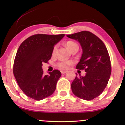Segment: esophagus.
Returning <instances> with one entry per match:
<instances>
[{
  "label": "esophagus",
  "instance_id": "1",
  "mask_svg": "<svg viewBox=\"0 0 125 125\" xmlns=\"http://www.w3.org/2000/svg\"><path fill=\"white\" fill-rule=\"evenodd\" d=\"M61 73H62V74H65V73H66V71H61Z\"/></svg>",
  "mask_w": 125,
  "mask_h": 125
}]
</instances>
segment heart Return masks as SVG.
Here are the masks:
<instances>
[{
	"instance_id": "heart-1",
	"label": "heart",
	"mask_w": 125,
	"mask_h": 125,
	"mask_svg": "<svg viewBox=\"0 0 125 125\" xmlns=\"http://www.w3.org/2000/svg\"><path fill=\"white\" fill-rule=\"evenodd\" d=\"M66 46L67 48L69 49V51H71V52L73 50H74L75 49H78V46L77 44H76V42H72V41H68L66 42ZM57 48V47L55 46L53 48V53H54L55 52ZM71 64H72V61H60V62H58L57 65L59 68H60L61 69H66L68 68V66L71 65Z\"/></svg>"
}]
</instances>
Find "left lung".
Instances as JSON below:
<instances>
[{"label":"left lung","mask_w":125,"mask_h":125,"mask_svg":"<svg viewBox=\"0 0 125 125\" xmlns=\"http://www.w3.org/2000/svg\"><path fill=\"white\" fill-rule=\"evenodd\" d=\"M66 36L80 42L83 49L77 69L85 70V76H77L71 84L73 93L89 101L102 93L110 78L112 68L106 47L97 36L89 31H81Z\"/></svg>","instance_id":"obj_1"}]
</instances>
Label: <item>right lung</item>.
<instances>
[{
    "instance_id": "add662e5",
    "label": "right lung",
    "mask_w": 125,
    "mask_h": 125,
    "mask_svg": "<svg viewBox=\"0 0 125 125\" xmlns=\"http://www.w3.org/2000/svg\"><path fill=\"white\" fill-rule=\"evenodd\" d=\"M64 36L37 34L20 44L15 56L13 72L19 86L28 97L40 101L53 93L61 73L54 70L44 75L42 63L51 59L54 45Z\"/></svg>"
}]
</instances>
